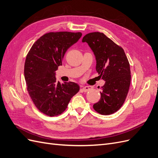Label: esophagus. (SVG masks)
Returning <instances> with one entry per match:
<instances>
[{"label":"esophagus","mask_w":158,"mask_h":158,"mask_svg":"<svg viewBox=\"0 0 158 158\" xmlns=\"http://www.w3.org/2000/svg\"><path fill=\"white\" fill-rule=\"evenodd\" d=\"M91 88L90 86H83V87H82L81 88V91H82V92H88V91H89Z\"/></svg>","instance_id":"1"}]
</instances>
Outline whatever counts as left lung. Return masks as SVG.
I'll list each match as a JSON object with an SVG mask.
<instances>
[{"label":"left lung","mask_w":158,"mask_h":158,"mask_svg":"<svg viewBox=\"0 0 158 158\" xmlns=\"http://www.w3.org/2000/svg\"><path fill=\"white\" fill-rule=\"evenodd\" d=\"M82 42H86L93 51L97 73L106 81L100 92L101 99L93 107L101 114H113L122 107L131 84L130 64L125 52L103 33H88Z\"/></svg>","instance_id":"obj_1"}]
</instances>
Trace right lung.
<instances>
[{
    "instance_id": "add662e5",
    "label": "right lung",
    "mask_w": 158,
    "mask_h": 158,
    "mask_svg": "<svg viewBox=\"0 0 158 158\" xmlns=\"http://www.w3.org/2000/svg\"><path fill=\"white\" fill-rule=\"evenodd\" d=\"M81 36L80 32L47 33L33 44L26 56L24 77L27 92L37 109L46 115L63 113L80 89L76 83L57 82L55 72L62 65L66 51Z\"/></svg>"
}]
</instances>
